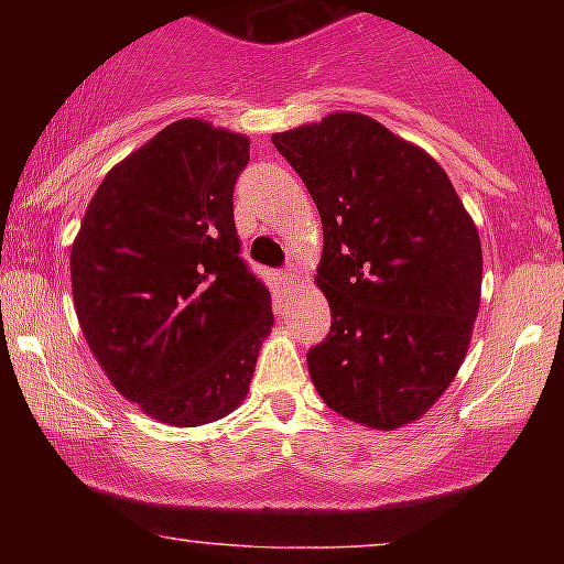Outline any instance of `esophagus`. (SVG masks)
Returning a JSON list of instances; mask_svg holds the SVG:
<instances>
[{
  "instance_id": "esophagus-1",
  "label": "esophagus",
  "mask_w": 564,
  "mask_h": 564,
  "mask_svg": "<svg viewBox=\"0 0 564 564\" xmlns=\"http://www.w3.org/2000/svg\"><path fill=\"white\" fill-rule=\"evenodd\" d=\"M278 281H281V283H286V286H291V283H296V281H300V275H296V270H294V268H289V270H283L281 275H278Z\"/></svg>"
}]
</instances>
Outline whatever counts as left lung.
<instances>
[{"label":"left lung","instance_id":"8db88e82","mask_svg":"<svg viewBox=\"0 0 564 564\" xmlns=\"http://www.w3.org/2000/svg\"><path fill=\"white\" fill-rule=\"evenodd\" d=\"M323 223L315 283L332 332L307 352L332 411L371 430L422 419L467 358L480 310L477 225L430 153L352 111L275 132Z\"/></svg>","mask_w":564,"mask_h":564}]
</instances>
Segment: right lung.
<instances>
[{
	"instance_id": "add662e5",
	"label": "right lung",
	"mask_w": 564,
	"mask_h": 564,
	"mask_svg": "<svg viewBox=\"0 0 564 564\" xmlns=\"http://www.w3.org/2000/svg\"><path fill=\"white\" fill-rule=\"evenodd\" d=\"M246 164V134L174 121L102 177L70 246L84 339L156 422L236 411L273 328L270 291L238 257L232 187Z\"/></svg>"
}]
</instances>
